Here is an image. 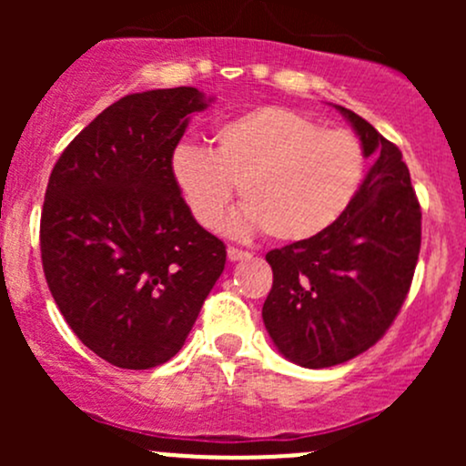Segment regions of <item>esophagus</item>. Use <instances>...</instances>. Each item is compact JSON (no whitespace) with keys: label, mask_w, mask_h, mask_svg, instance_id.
I'll list each match as a JSON object with an SVG mask.
<instances>
[{"label":"esophagus","mask_w":466,"mask_h":466,"mask_svg":"<svg viewBox=\"0 0 466 466\" xmlns=\"http://www.w3.org/2000/svg\"><path fill=\"white\" fill-rule=\"evenodd\" d=\"M228 258L232 260V263H237V260H248V258H251V254H249V251H245V249L228 248Z\"/></svg>","instance_id":"obj_1"}]
</instances>
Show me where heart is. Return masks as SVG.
<instances>
[{
	"instance_id": "heart-1",
	"label": "heart",
	"mask_w": 466,
	"mask_h": 466,
	"mask_svg": "<svg viewBox=\"0 0 466 466\" xmlns=\"http://www.w3.org/2000/svg\"><path fill=\"white\" fill-rule=\"evenodd\" d=\"M170 170L201 228L221 226L238 186L245 208L234 218V232L263 228L278 243H302L349 210L366 157L349 131L322 129L282 106H258L218 127L215 151L179 144Z\"/></svg>"
}]
</instances>
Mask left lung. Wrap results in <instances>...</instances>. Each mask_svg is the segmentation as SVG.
<instances>
[{
    "label": "left lung",
    "instance_id": "1",
    "mask_svg": "<svg viewBox=\"0 0 466 466\" xmlns=\"http://www.w3.org/2000/svg\"><path fill=\"white\" fill-rule=\"evenodd\" d=\"M372 166L333 228L265 256L271 341L302 368H330L381 339L408 296L420 251V206L403 155L370 122L335 105Z\"/></svg>",
    "mask_w": 466,
    "mask_h": 466
}]
</instances>
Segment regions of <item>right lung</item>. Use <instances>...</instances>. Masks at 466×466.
Segmentation results:
<instances>
[{
	"mask_svg": "<svg viewBox=\"0 0 466 466\" xmlns=\"http://www.w3.org/2000/svg\"><path fill=\"white\" fill-rule=\"evenodd\" d=\"M197 87L129 94L69 142L47 181L41 260L76 337L111 366L147 370L184 346L226 267V245L192 217L170 159Z\"/></svg>",
	"mask_w": 466,
	"mask_h": 466,
	"instance_id": "add662e5",
	"label": "right lung"
}]
</instances>
